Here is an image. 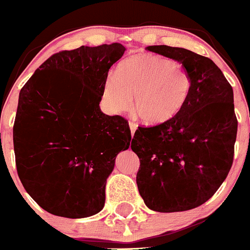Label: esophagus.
Wrapping results in <instances>:
<instances>
[{
    "label": "esophagus",
    "mask_w": 250,
    "mask_h": 250,
    "mask_svg": "<svg viewBox=\"0 0 250 250\" xmlns=\"http://www.w3.org/2000/svg\"><path fill=\"white\" fill-rule=\"evenodd\" d=\"M129 128H130V134H132V137H134L135 129H137V125L133 122H129Z\"/></svg>",
    "instance_id": "34e87169"
}]
</instances>
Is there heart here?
I'll return each mask as SVG.
<instances>
[{"label": "heart", "mask_w": 250, "mask_h": 250, "mask_svg": "<svg viewBox=\"0 0 250 250\" xmlns=\"http://www.w3.org/2000/svg\"><path fill=\"white\" fill-rule=\"evenodd\" d=\"M183 64L160 55L140 53L125 58L108 77L104 100L112 112L127 110L132 95L134 115L147 125H161L178 116L190 91Z\"/></svg>", "instance_id": "1"}]
</instances>
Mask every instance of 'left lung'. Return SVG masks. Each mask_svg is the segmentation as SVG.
Returning a JSON list of instances; mask_svg holds the SVG:
<instances>
[{
  "label": "left lung",
  "mask_w": 250,
  "mask_h": 250,
  "mask_svg": "<svg viewBox=\"0 0 250 250\" xmlns=\"http://www.w3.org/2000/svg\"><path fill=\"white\" fill-rule=\"evenodd\" d=\"M147 50L181 62L192 84L177 117L135 130L138 189L154 211H186L208 202L231 169L238 125L233 90L210 58L166 45Z\"/></svg>",
  "instance_id": "obj_1"
}]
</instances>
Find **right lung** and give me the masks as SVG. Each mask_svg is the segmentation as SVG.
<instances>
[{"mask_svg":"<svg viewBox=\"0 0 250 250\" xmlns=\"http://www.w3.org/2000/svg\"><path fill=\"white\" fill-rule=\"evenodd\" d=\"M118 42L61 51L43 62L19 93L13 125L18 176L50 214L89 217L105 205L116 156L130 144L128 122L101 112Z\"/></svg>","mask_w":250,"mask_h":250,"instance_id":"right-lung-1","label":"right lung"}]
</instances>
